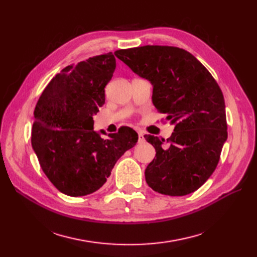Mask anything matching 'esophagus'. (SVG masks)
Wrapping results in <instances>:
<instances>
[{"label":"esophagus","mask_w":257,"mask_h":257,"mask_svg":"<svg viewBox=\"0 0 257 257\" xmlns=\"http://www.w3.org/2000/svg\"><path fill=\"white\" fill-rule=\"evenodd\" d=\"M144 142H145L144 134L141 133V132H138V143H144Z\"/></svg>","instance_id":"obj_1"}]
</instances>
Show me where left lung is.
I'll use <instances>...</instances> for the list:
<instances>
[{"instance_id":"left-lung-1","label":"left lung","mask_w":257,"mask_h":257,"mask_svg":"<svg viewBox=\"0 0 257 257\" xmlns=\"http://www.w3.org/2000/svg\"><path fill=\"white\" fill-rule=\"evenodd\" d=\"M114 54L151 82L153 105L175 124L168 147H163L164 139L145 135L157 151L145 170L148 185L169 196L196 191L214 172L227 139L219 84L193 54L181 48L147 45Z\"/></svg>"}]
</instances>
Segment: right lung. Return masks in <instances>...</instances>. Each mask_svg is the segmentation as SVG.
I'll return each mask as SVG.
<instances>
[{"label": "right lung", "mask_w": 257, "mask_h": 257, "mask_svg": "<svg viewBox=\"0 0 257 257\" xmlns=\"http://www.w3.org/2000/svg\"><path fill=\"white\" fill-rule=\"evenodd\" d=\"M114 68L112 52L68 65L37 100L31 143L43 172L65 195L84 196L102 188L116 161L138 141L128 126L107 138L93 130Z\"/></svg>", "instance_id": "obj_1"}]
</instances>
